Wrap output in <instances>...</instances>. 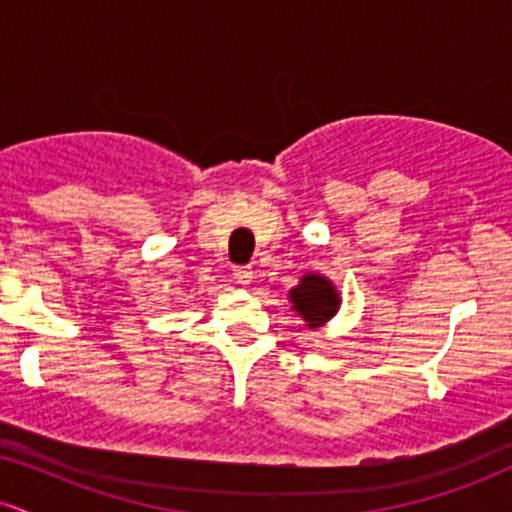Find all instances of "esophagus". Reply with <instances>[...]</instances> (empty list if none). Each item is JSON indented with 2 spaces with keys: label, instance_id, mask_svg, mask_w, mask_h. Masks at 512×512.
Listing matches in <instances>:
<instances>
[{
  "label": "esophagus",
  "instance_id": "esophagus-1",
  "mask_svg": "<svg viewBox=\"0 0 512 512\" xmlns=\"http://www.w3.org/2000/svg\"><path fill=\"white\" fill-rule=\"evenodd\" d=\"M233 276H236L238 284L248 286L252 281V269L250 267H236V269H233Z\"/></svg>",
  "mask_w": 512,
  "mask_h": 512
}]
</instances>
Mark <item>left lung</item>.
Returning a JSON list of instances; mask_svg holds the SVG:
<instances>
[{
	"mask_svg": "<svg viewBox=\"0 0 512 512\" xmlns=\"http://www.w3.org/2000/svg\"><path fill=\"white\" fill-rule=\"evenodd\" d=\"M289 301L291 310H296V315L301 317L308 330H320L339 313L342 293L327 276L308 272L301 276L298 286L289 291Z\"/></svg>",
	"mask_w": 512,
	"mask_h": 512,
	"instance_id": "8db88e82",
	"label": "left lung"
}]
</instances>
